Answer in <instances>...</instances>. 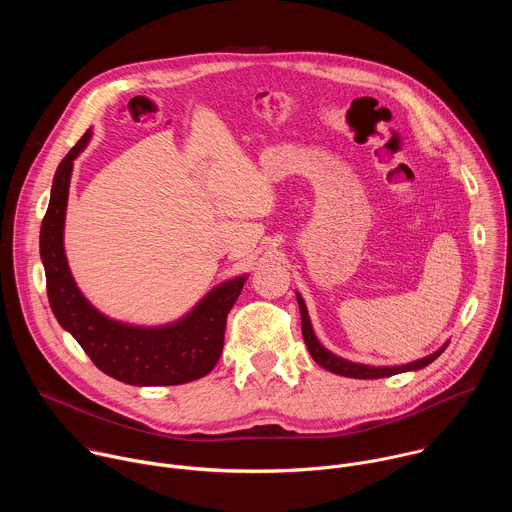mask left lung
I'll list each match as a JSON object with an SVG mask.
<instances>
[{
    "mask_svg": "<svg viewBox=\"0 0 512 512\" xmlns=\"http://www.w3.org/2000/svg\"><path fill=\"white\" fill-rule=\"evenodd\" d=\"M297 295V303H299V311H301V333H303V342L311 354V358L321 366L325 368L327 372L331 374H337V376H346V378H356V380H376V378H388V376H394V374H404V372H416V370H422L426 368L428 364H432L444 350L450 342H446L440 350H436L434 354L422 358V360H416V362H410V364H402V366H368V364H358V362H350V360H344L335 356L333 352H329L327 348H323L319 344V339L315 337V331L311 327V319L307 315V307H305V301L299 293Z\"/></svg>",
    "mask_w": 512,
    "mask_h": 512,
    "instance_id": "left-lung-1",
    "label": "left lung"
}]
</instances>
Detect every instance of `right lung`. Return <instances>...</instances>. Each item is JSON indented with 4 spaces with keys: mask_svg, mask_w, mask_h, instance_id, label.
<instances>
[{
    "mask_svg": "<svg viewBox=\"0 0 512 512\" xmlns=\"http://www.w3.org/2000/svg\"><path fill=\"white\" fill-rule=\"evenodd\" d=\"M92 130L60 162L40 231L48 299L58 323L72 333L106 376L130 386H177L207 376L221 358L225 325L247 275L213 287L187 315L166 325H132L100 313L78 289L64 249V223L74 160Z\"/></svg>",
    "mask_w": 512,
    "mask_h": 512,
    "instance_id": "add662e5",
    "label": "right lung"
}]
</instances>
